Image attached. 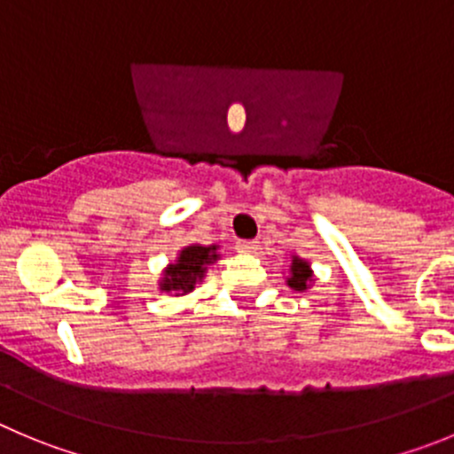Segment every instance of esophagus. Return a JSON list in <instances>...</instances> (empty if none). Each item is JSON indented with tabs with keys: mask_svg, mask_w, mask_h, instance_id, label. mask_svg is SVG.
I'll return each mask as SVG.
<instances>
[{
	"mask_svg": "<svg viewBox=\"0 0 454 454\" xmlns=\"http://www.w3.org/2000/svg\"><path fill=\"white\" fill-rule=\"evenodd\" d=\"M257 248H260V241H255V239L237 241V251H241V253H255Z\"/></svg>",
	"mask_w": 454,
	"mask_h": 454,
	"instance_id": "esophagus-1",
	"label": "esophagus"
}]
</instances>
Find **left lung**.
I'll return each instance as SVG.
<instances>
[{
  "label": "left lung",
  "instance_id": "left-lung-1",
  "mask_svg": "<svg viewBox=\"0 0 454 454\" xmlns=\"http://www.w3.org/2000/svg\"><path fill=\"white\" fill-rule=\"evenodd\" d=\"M313 282V270L307 260H300L298 255L291 257V273L286 278V285L295 291H307Z\"/></svg>",
  "mask_w": 454,
  "mask_h": 454
}]
</instances>
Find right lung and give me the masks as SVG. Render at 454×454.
Segmentation results:
<instances>
[{"label":"right lung","instance_id":"obj_1","mask_svg":"<svg viewBox=\"0 0 454 454\" xmlns=\"http://www.w3.org/2000/svg\"><path fill=\"white\" fill-rule=\"evenodd\" d=\"M217 248L219 247H215V244L213 247H199V244L185 247L176 257V262L168 264V269L163 270L159 289L165 291V294L175 291L176 295H188L201 282L207 266L219 260Z\"/></svg>","mask_w":454,"mask_h":454}]
</instances>
